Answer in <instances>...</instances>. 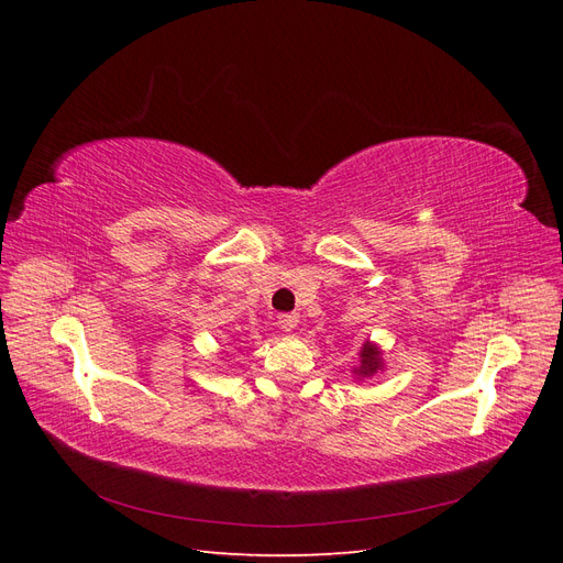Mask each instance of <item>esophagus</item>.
<instances>
[{"mask_svg": "<svg viewBox=\"0 0 563 563\" xmlns=\"http://www.w3.org/2000/svg\"><path fill=\"white\" fill-rule=\"evenodd\" d=\"M298 314L296 312H288V314H279V327L284 329V331H294L296 327H298Z\"/></svg>", "mask_w": 563, "mask_h": 563, "instance_id": "1", "label": "esophagus"}]
</instances>
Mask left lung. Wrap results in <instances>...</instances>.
<instances>
[{"mask_svg":"<svg viewBox=\"0 0 563 563\" xmlns=\"http://www.w3.org/2000/svg\"><path fill=\"white\" fill-rule=\"evenodd\" d=\"M383 371V356H380V347L373 345V343H364V347L360 350V366L354 368V376L356 378H371L373 373Z\"/></svg>","mask_w":563,"mask_h":563,"instance_id":"obj_1","label":"left lung"}]
</instances>
